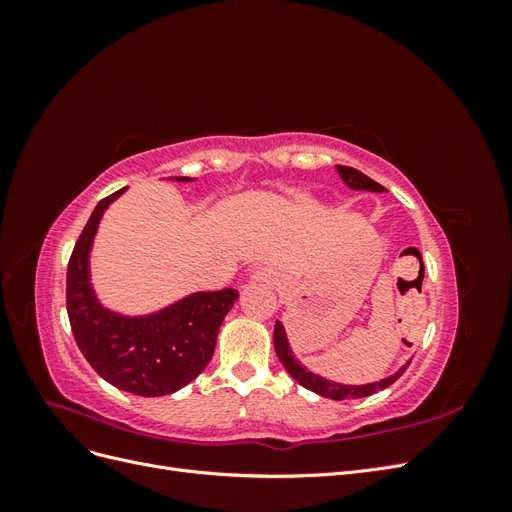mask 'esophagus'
Here are the masks:
<instances>
[{
    "mask_svg": "<svg viewBox=\"0 0 512 512\" xmlns=\"http://www.w3.org/2000/svg\"><path fill=\"white\" fill-rule=\"evenodd\" d=\"M252 280H254V282L271 284V282H273V273H271V269H267V267H258V269L252 271Z\"/></svg>",
    "mask_w": 512,
    "mask_h": 512,
    "instance_id": "esophagus-1",
    "label": "esophagus"
}]
</instances>
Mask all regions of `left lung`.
I'll use <instances>...</instances> for the list:
<instances>
[{"label": "left lung", "mask_w": 512, "mask_h": 512, "mask_svg": "<svg viewBox=\"0 0 512 512\" xmlns=\"http://www.w3.org/2000/svg\"><path fill=\"white\" fill-rule=\"evenodd\" d=\"M339 177L344 179V183L348 185V188L352 190H369V192H384V188L380 183H376L374 179H369L367 175H363L361 170L356 168H350V166H335ZM273 344H275V352L277 356H280L282 365L288 369V374L297 380L301 386H305V389L314 391L322 397H329V399H359V397H367V395H374L382 389H386V386H391L401 374H404L406 367H401L395 376H389L384 378L380 382H371V384H363V386H350V384H339V382H329L324 380L320 376H314L312 371H307L305 367L299 365V361L294 359L290 348H288V339H286V333H284V327L280 322H275V331H273Z\"/></svg>", "instance_id": "left-lung-1"}]
</instances>
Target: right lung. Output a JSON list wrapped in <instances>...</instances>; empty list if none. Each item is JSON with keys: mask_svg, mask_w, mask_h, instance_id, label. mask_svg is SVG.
Masks as SVG:
<instances>
[{"mask_svg": "<svg viewBox=\"0 0 512 512\" xmlns=\"http://www.w3.org/2000/svg\"><path fill=\"white\" fill-rule=\"evenodd\" d=\"M123 190L100 200L72 250L66 275L70 327L87 363L106 382L141 397L170 395L207 367L220 324L239 292H196L145 318H126L104 309L89 286V250L104 209Z\"/></svg>", "mask_w": 512, "mask_h": 512, "instance_id": "add662e5", "label": "right lung"}]
</instances>
